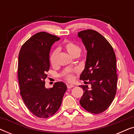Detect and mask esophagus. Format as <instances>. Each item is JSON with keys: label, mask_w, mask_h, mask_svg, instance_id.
Here are the masks:
<instances>
[{"label": "esophagus", "mask_w": 134, "mask_h": 134, "mask_svg": "<svg viewBox=\"0 0 134 134\" xmlns=\"http://www.w3.org/2000/svg\"><path fill=\"white\" fill-rule=\"evenodd\" d=\"M74 87V85H72V84H67V88L68 89L71 88H72Z\"/></svg>", "instance_id": "esophagus-1"}]
</instances>
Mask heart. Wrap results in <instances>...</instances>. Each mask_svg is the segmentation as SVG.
Instances as JSON below:
<instances>
[{
    "instance_id": "heart-1",
    "label": "heart",
    "mask_w": 134,
    "mask_h": 134,
    "mask_svg": "<svg viewBox=\"0 0 134 134\" xmlns=\"http://www.w3.org/2000/svg\"><path fill=\"white\" fill-rule=\"evenodd\" d=\"M63 49H65L67 52L72 57L74 56L75 55H79L81 51L80 47L77 44L73 43V42L69 41H65L63 44L62 46ZM58 54V50H54L53 52L51 53L49 60H50V63L52 66H55L57 64V56ZM74 78L73 75L71 73L67 74L66 75V79L68 80H72Z\"/></svg>"
}]
</instances>
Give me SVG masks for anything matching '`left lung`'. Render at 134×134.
<instances>
[{
  "instance_id": "8db88e82",
  "label": "left lung",
  "mask_w": 134,
  "mask_h": 134,
  "mask_svg": "<svg viewBox=\"0 0 134 134\" xmlns=\"http://www.w3.org/2000/svg\"><path fill=\"white\" fill-rule=\"evenodd\" d=\"M78 37L87 52L85 69L80 79L89 80L91 85V89L88 85L82 86L84 93L80 104L89 112L99 114L108 109L116 94V56L110 44L96 31H81Z\"/></svg>"
}]
</instances>
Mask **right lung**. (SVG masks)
I'll return each mask as SVG.
<instances>
[{"mask_svg":"<svg viewBox=\"0 0 134 134\" xmlns=\"http://www.w3.org/2000/svg\"><path fill=\"white\" fill-rule=\"evenodd\" d=\"M60 39L44 32L37 33L22 46L19 54L20 94L29 110L39 118H47L57 111L67 90L62 82H56L50 88L45 87L51 46Z\"/></svg>","mask_w":134,"mask_h":134,"instance_id":"obj_1","label":"right lung"}]
</instances>
